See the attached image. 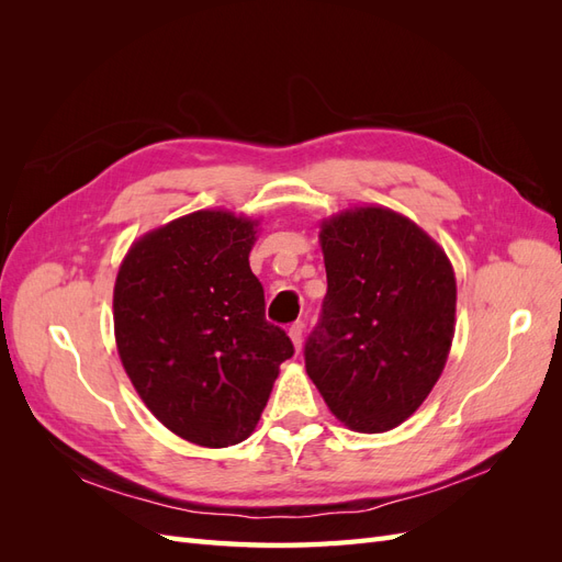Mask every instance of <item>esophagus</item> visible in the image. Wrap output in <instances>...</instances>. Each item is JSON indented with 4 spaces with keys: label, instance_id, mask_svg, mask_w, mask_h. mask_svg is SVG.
I'll return each instance as SVG.
<instances>
[{
    "label": "esophagus",
    "instance_id": "esophagus-1",
    "mask_svg": "<svg viewBox=\"0 0 562 562\" xmlns=\"http://www.w3.org/2000/svg\"><path fill=\"white\" fill-rule=\"evenodd\" d=\"M302 330H304V323L302 321H295L291 328H288V335H291L295 349H302Z\"/></svg>",
    "mask_w": 562,
    "mask_h": 562
}]
</instances>
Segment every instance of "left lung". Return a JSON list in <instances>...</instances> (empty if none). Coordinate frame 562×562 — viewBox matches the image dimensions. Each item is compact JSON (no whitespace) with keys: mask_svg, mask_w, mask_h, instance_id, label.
<instances>
[{"mask_svg":"<svg viewBox=\"0 0 562 562\" xmlns=\"http://www.w3.org/2000/svg\"><path fill=\"white\" fill-rule=\"evenodd\" d=\"M328 293L304 345L307 375L353 431L398 427L429 396L454 335L448 255L413 220L368 206L321 225Z\"/></svg>","mask_w":562,"mask_h":562,"instance_id":"obj_1","label":"left lung"}]
</instances>
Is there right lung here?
<instances>
[{"label": "right lung", "mask_w": 562, "mask_h": 562, "mask_svg": "<svg viewBox=\"0 0 562 562\" xmlns=\"http://www.w3.org/2000/svg\"><path fill=\"white\" fill-rule=\"evenodd\" d=\"M252 244V220L196 211L135 241L114 283L116 349L135 391L166 429L203 448L252 434L295 353L265 318Z\"/></svg>", "instance_id": "obj_1"}]
</instances>
